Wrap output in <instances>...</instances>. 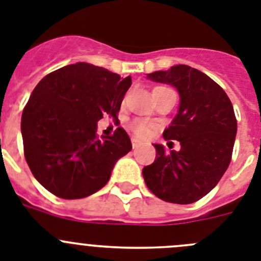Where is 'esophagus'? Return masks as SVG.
<instances>
[{"label": "esophagus", "instance_id": "1", "mask_svg": "<svg viewBox=\"0 0 261 261\" xmlns=\"http://www.w3.org/2000/svg\"><path fill=\"white\" fill-rule=\"evenodd\" d=\"M138 146H140V142H138V140H136V138H132V147H133V149H137Z\"/></svg>", "mask_w": 261, "mask_h": 261}]
</instances>
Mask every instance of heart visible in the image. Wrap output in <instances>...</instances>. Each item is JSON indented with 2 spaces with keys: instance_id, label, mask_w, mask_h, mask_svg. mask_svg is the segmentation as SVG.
Wrapping results in <instances>:
<instances>
[{
  "instance_id": "heart-1",
  "label": "heart",
  "mask_w": 261,
  "mask_h": 261,
  "mask_svg": "<svg viewBox=\"0 0 261 261\" xmlns=\"http://www.w3.org/2000/svg\"><path fill=\"white\" fill-rule=\"evenodd\" d=\"M132 129L137 137L146 138L154 132L155 126L150 123H145V121H136V123H133Z\"/></svg>"
}]
</instances>
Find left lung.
<instances>
[{
	"label": "left lung",
	"instance_id": "left-lung-1",
	"mask_svg": "<svg viewBox=\"0 0 261 261\" xmlns=\"http://www.w3.org/2000/svg\"><path fill=\"white\" fill-rule=\"evenodd\" d=\"M154 82L174 86L180 103L165 140L180 142L166 151L154 144L155 161L142 170L147 188L163 201L192 204L208 195L231 161L237 119L229 96L202 71L188 65L147 74Z\"/></svg>",
	"mask_w": 261,
	"mask_h": 261
}]
</instances>
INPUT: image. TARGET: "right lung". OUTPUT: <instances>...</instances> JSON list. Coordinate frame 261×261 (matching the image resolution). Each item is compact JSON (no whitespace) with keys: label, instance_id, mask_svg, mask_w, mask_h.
I'll return each mask as SVG.
<instances>
[{"label":"right lung","instance_id":"obj_1","mask_svg":"<svg viewBox=\"0 0 261 261\" xmlns=\"http://www.w3.org/2000/svg\"><path fill=\"white\" fill-rule=\"evenodd\" d=\"M132 78L87 62L66 65L36 85L23 110V147L36 180L57 197L84 199L107 184L132 150L123 128L96 136L103 115L117 117Z\"/></svg>","mask_w":261,"mask_h":261}]
</instances>
